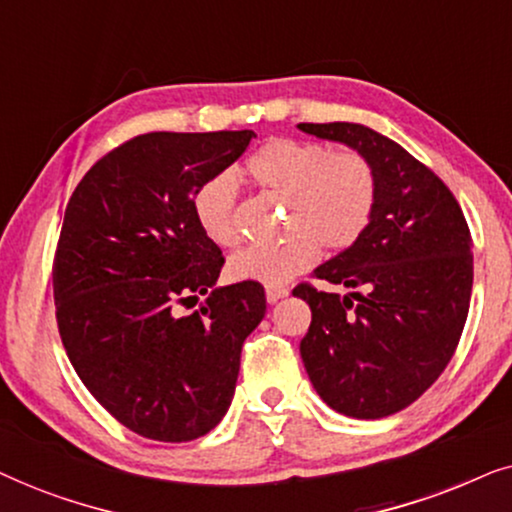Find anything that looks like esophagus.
<instances>
[{
    "label": "esophagus",
    "mask_w": 512,
    "mask_h": 512,
    "mask_svg": "<svg viewBox=\"0 0 512 512\" xmlns=\"http://www.w3.org/2000/svg\"><path fill=\"white\" fill-rule=\"evenodd\" d=\"M286 296H289V289H286V286H277V284L265 286V298H268L270 305H275L277 300H282Z\"/></svg>",
    "instance_id": "esophagus-1"
}]
</instances>
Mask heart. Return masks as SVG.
I'll return each mask as SVG.
<instances>
[{
  "instance_id": "heart-1",
  "label": "heart",
  "mask_w": 512,
  "mask_h": 512,
  "mask_svg": "<svg viewBox=\"0 0 512 512\" xmlns=\"http://www.w3.org/2000/svg\"><path fill=\"white\" fill-rule=\"evenodd\" d=\"M247 174L261 191L289 202L284 228L289 237L254 244L230 256L228 275L240 282L286 284L326 251H345L366 233L375 214L377 174L354 149L331 151L307 139H270L247 160ZM193 214L202 233L219 247H233L237 184L230 172L209 177L193 193Z\"/></svg>"
}]
</instances>
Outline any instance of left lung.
<instances>
[{
    "instance_id": "obj_1",
    "label": "left lung",
    "mask_w": 512,
    "mask_h": 512,
    "mask_svg": "<svg viewBox=\"0 0 512 512\" xmlns=\"http://www.w3.org/2000/svg\"><path fill=\"white\" fill-rule=\"evenodd\" d=\"M298 128L363 153L377 174L366 233L314 270L347 296L293 289L312 310L300 356L335 412L389 417L438 380L459 345L473 289L471 230L450 188L401 144L359 123Z\"/></svg>"
}]
</instances>
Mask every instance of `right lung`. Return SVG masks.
Here are the masks:
<instances>
[{"label":"right lung","mask_w":512,"mask_h":512,"mask_svg":"<svg viewBox=\"0 0 512 512\" xmlns=\"http://www.w3.org/2000/svg\"><path fill=\"white\" fill-rule=\"evenodd\" d=\"M251 130L149 132L116 146L67 202L53 263L58 331L76 375L139 436L186 443L221 422L247 335L265 317L258 282L216 286L221 249L193 193L247 151ZM208 300L181 315L178 305Z\"/></svg>","instance_id":"right-lung-1"}]
</instances>
